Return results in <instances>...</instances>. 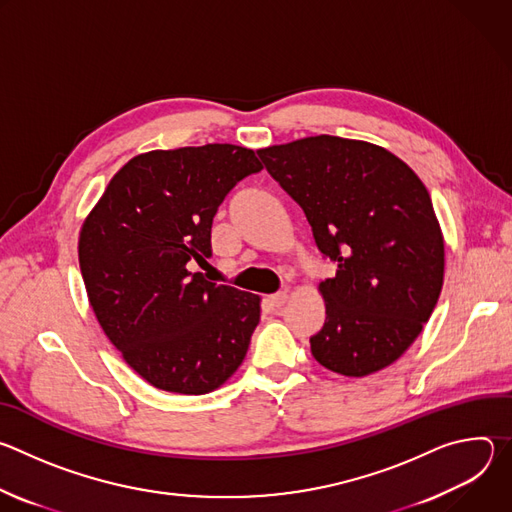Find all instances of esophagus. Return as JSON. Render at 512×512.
I'll list each match as a JSON object with an SVG mask.
<instances>
[{"label": "esophagus", "instance_id": "1", "mask_svg": "<svg viewBox=\"0 0 512 512\" xmlns=\"http://www.w3.org/2000/svg\"><path fill=\"white\" fill-rule=\"evenodd\" d=\"M269 302H271L273 308H281L287 302V294H285V291H279V294L269 296Z\"/></svg>", "mask_w": 512, "mask_h": 512}]
</instances>
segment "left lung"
<instances>
[{"label": "left lung", "mask_w": 512, "mask_h": 512, "mask_svg": "<svg viewBox=\"0 0 512 512\" xmlns=\"http://www.w3.org/2000/svg\"><path fill=\"white\" fill-rule=\"evenodd\" d=\"M338 263L318 285L326 322L310 338L332 373L367 377L421 334L444 285V235L419 176L381 145L336 135L257 150Z\"/></svg>", "instance_id": "obj_1"}]
</instances>
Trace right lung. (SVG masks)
<instances>
[{"mask_svg":"<svg viewBox=\"0 0 512 512\" xmlns=\"http://www.w3.org/2000/svg\"><path fill=\"white\" fill-rule=\"evenodd\" d=\"M233 143L154 150L109 182L79 235L91 308L129 367L152 387L204 395L247 354L261 298L188 271L206 261L212 218L243 178L261 172Z\"/></svg>","mask_w":512,"mask_h":512,"instance_id":"right-lung-1","label":"right lung"}]
</instances>
